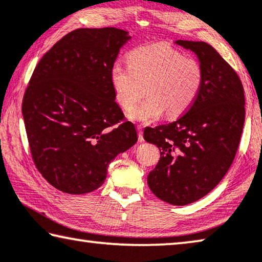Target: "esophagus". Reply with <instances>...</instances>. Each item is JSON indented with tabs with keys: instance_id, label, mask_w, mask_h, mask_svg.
<instances>
[{
	"instance_id": "obj_1",
	"label": "esophagus",
	"mask_w": 262,
	"mask_h": 262,
	"mask_svg": "<svg viewBox=\"0 0 262 262\" xmlns=\"http://www.w3.org/2000/svg\"><path fill=\"white\" fill-rule=\"evenodd\" d=\"M138 134H139V141L140 142H143L144 139H143V130H142V127L138 126Z\"/></svg>"
}]
</instances>
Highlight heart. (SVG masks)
Here are the masks:
<instances>
[{
  "label": "heart",
  "mask_w": 262,
  "mask_h": 262,
  "mask_svg": "<svg viewBox=\"0 0 262 262\" xmlns=\"http://www.w3.org/2000/svg\"><path fill=\"white\" fill-rule=\"evenodd\" d=\"M128 64L115 63L111 82L116 101L130 111L144 94L148 97L129 114L139 122H151L167 113L177 116L196 100L203 84V69L194 58L184 57L167 43L141 47L128 56Z\"/></svg>",
  "instance_id": "b5f03b06"
}]
</instances>
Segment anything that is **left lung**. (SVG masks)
<instances>
[{"mask_svg": "<svg viewBox=\"0 0 262 262\" xmlns=\"http://www.w3.org/2000/svg\"><path fill=\"white\" fill-rule=\"evenodd\" d=\"M176 44L197 55L201 91L186 113L146 128L143 138L161 152L148 175L149 188L169 204L186 205L214 189L230 169L244 128L245 95L238 74L210 44L181 39Z\"/></svg>", "mask_w": 262, "mask_h": 262, "instance_id": "left-lung-1", "label": "left lung"}]
</instances>
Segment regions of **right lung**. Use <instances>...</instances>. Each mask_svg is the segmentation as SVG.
<instances>
[{"label": "right lung", "instance_id": "obj_1", "mask_svg": "<svg viewBox=\"0 0 262 262\" xmlns=\"http://www.w3.org/2000/svg\"><path fill=\"white\" fill-rule=\"evenodd\" d=\"M129 39L121 29H77L35 68L22 114L32 161L53 188L71 194L100 188L108 164L138 141L111 82L112 66Z\"/></svg>", "mask_w": 262, "mask_h": 262}]
</instances>
